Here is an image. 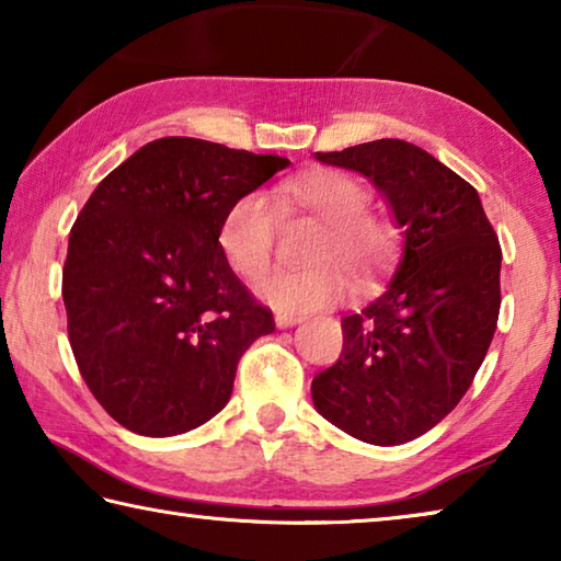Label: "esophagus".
<instances>
[{"mask_svg":"<svg viewBox=\"0 0 561 561\" xmlns=\"http://www.w3.org/2000/svg\"><path fill=\"white\" fill-rule=\"evenodd\" d=\"M299 321H301V314H282V311H279V314L274 317V324H277L279 329L294 327V324H299Z\"/></svg>","mask_w":561,"mask_h":561,"instance_id":"esophagus-1","label":"esophagus"}]
</instances>
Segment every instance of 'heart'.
I'll list each match as a JSON object with an SVG mask.
<instances>
[{"mask_svg":"<svg viewBox=\"0 0 561 561\" xmlns=\"http://www.w3.org/2000/svg\"><path fill=\"white\" fill-rule=\"evenodd\" d=\"M277 210H304L324 222V234L311 247V262H334L354 277H366L393 257L398 234L391 222L368 213L371 193L354 175L341 170L282 180L272 203L262 193H247L227 207L217 230V244L230 270L242 279H257L270 270L277 247ZM334 264L309 270L274 272L254 291L282 314H301L336 304L346 279Z\"/></svg>","mask_w":561,"mask_h":561,"instance_id":"heart-1","label":"heart"}]
</instances>
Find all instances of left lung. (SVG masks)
Wrapping results in <instances>:
<instances>
[{
  "mask_svg": "<svg viewBox=\"0 0 561 561\" xmlns=\"http://www.w3.org/2000/svg\"><path fill=\"white\" fill-rule=\"evenodd\" d=\"M317 160L371 180L405 242L383 291L341 321L344 348L314 376L311 398L354 438L401 445L438 425L485 360L500 314L497 234L478 190L405 140Z\"/></svg>",
  "mask_w": 561,
  "mask_h": 561,
  "instance_id": "left-lung-1",
  "label": "left lung"
}]
</instances>
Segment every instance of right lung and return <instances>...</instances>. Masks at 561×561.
I'll use <instances>...</instances> for the list:
<instances>
[{"mask_svg":"<svg viewBox=\"0 0 561 561\" xmlns=\"http://www.w3.org/2000/svg\"><path fill=\"white\" fill-rule=\"evenodd\" d=\"M289 165L170 136L101 180L76 217L64 307L79 371L106 413L148 438L197 428L274 317L230 270L217 230L237 197Z\"/></svg>","mask_w":561,"mask_h":561,"instance_id":"right-lung-1","label":"right lung"}]
</instances>
